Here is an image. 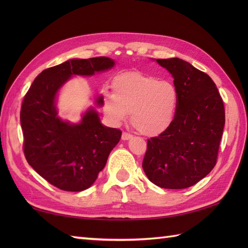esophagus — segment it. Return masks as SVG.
<instances>
[{
	"instance_id": "esophagus-1",
	"label": "esophagus",
	"mask_w": 248,
	"mask_h": 248,
	"mask_svg": "<svg viewBox=\"0 0 248 248\" xmlns=\"http://www.w3.org/2000/svg\"><path fill=\"white\" fill-rule=\"evenodd\" d=\"M132 138H133L132 135L129 134V133H125V132H124L123 135H121V140H131Z\"/></svg>"
}]
</instances>
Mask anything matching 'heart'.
Masks as SVG:
<instances>
[{
    "instance_id": "heart-1",
    "label": "heart",
    "mask_w": 248,
    "mask_h": 248,
    "mask_svg": "<svg viewBox=\"0 0 248 248\" xmlns=\"http://www.w3.org/2000/svg\"><path fill=\"white\" fill-rule=\"evenodd\" d=\"M179 96L170 82L141 72H125L115 78L113 93L102 96L103 112L115 125L131 113V123L140 133L156 136L170 127L177 113Z\"/></svg>"
}]
</instances>
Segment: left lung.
I'll list each match as a JSON object with an SVG mask.
<instances>
[{
    "instance_id": "1",
    "label": "left lung",
    "mask_w": 248,
    "mask_h": 248,
    "mask_svg": "<svg viewBox=\"0 0 248 248\" xmlns=\"http://www.w3.org/2000/svg\"><path fill=\"white\" fill-rule=\"evenodd\" d=\"M155 62L171 75L179 104L170 127L148 140L143 170L157 186L186 188L217 164L224 102L212 78L189 62L178 57Z\"/></svg>"
}]
</instances>
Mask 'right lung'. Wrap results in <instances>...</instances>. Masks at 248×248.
Returning <instances> with one entry per match:
<instances>
[{"label":"right lung","instance_id":"obj_1","mask_svg":"<svg viewBox=\"0 0 248 248\" xmlns=\"http://www.w3.org/2000/svg\"><path fill=\"white\" fill-rule=\"evenodd\" d=\"M114 66L115 61L105 56L68 60L38 75L23 99L20 120L26 161L62 191L81 192L93 186L118 144L121 131L102 124L93 107L78 123L62 119L56 107L59 93L73 77H92ZM94 103L102 107L101 94Z\"/></svg>","mask_w":248,"mask_h":248}]
</instances>
